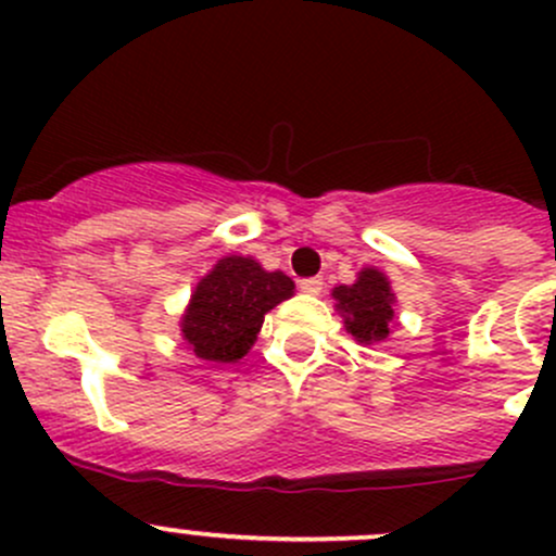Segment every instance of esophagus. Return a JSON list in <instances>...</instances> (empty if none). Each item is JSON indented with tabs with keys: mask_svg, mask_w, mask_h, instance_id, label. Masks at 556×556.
<instances>
[{
	"mask_svg": "<svg viewBox=\"0 0 556 556\" xmlns=\"http://www.w3.org/2000/svg\"><path fill=\"white\" fill-rule=\"evenodd\" d=\"M321 288H325V282H321L319 277H308V279H301V290L306 292V295H319Z\"/></svg>",
	"mask_w": 556,
	"mask_h": 556,
	"instance_id": "34e87169",
	"label": "esophagus"
}]
</instances>
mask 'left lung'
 Returning <instances> with one entry per match:
<instances>
[{
	"label": "left lung",
	"instance_id": "obj_1",
	"mask_svg": "<svg viewBox=\"0 0 556 556\" xmlns=\"http://www.w3.org/2000/svg\"><path fill=\"white\" fill-rule=\"evenodd\" d=\"M332 298L334 311L343 316V325L356 343L380 345L390 338L395 319V292L380 268H362L356 282L334 288Z\"/></svg>",
	"mask_w": 556,
	"mask_h": 556
}]
</instances>
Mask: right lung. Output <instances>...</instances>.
Wrapping results in <instances>:
<instances>
[{
    "mask_svg": "<svg viewBox=\"0 0 556 556\" xmlns=\"http://www.w3.org/2000/svg\"><path fill=\"white\" fill-rule=\"evenodd\" d=\"M295 292L285 271H266L250 255H224L194 285L185 314L181 338L203 362H240L253 348L266 314Z\"/></svg>",
    "mask_w": 556,
    "mask_h": 556,
    "instance_id": "add662e5",
    "label": "right lung"
}]
</instances>
